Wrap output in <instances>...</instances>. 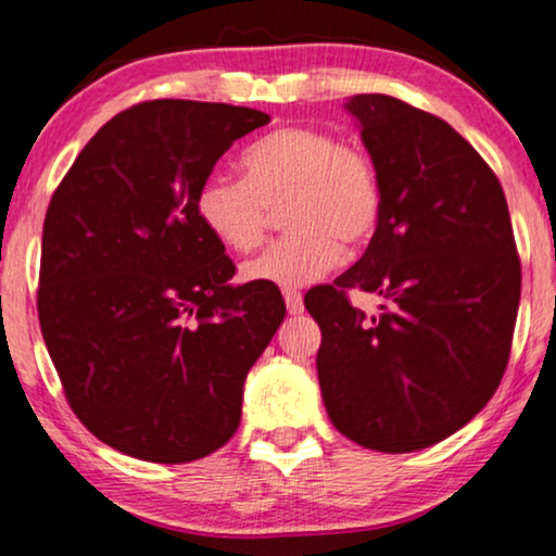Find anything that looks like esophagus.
<instances>
[{
  "instance_id": "1",
  "label": "esophagus",
  "mask_w": 556,
  "mask_h": 556,
  "mask_svg": "<svg viewBox=\"0 0 556 556\" xmlns=\"http://www.w3.org/2000/svg\"><path fill=\"white\" fill-rule=\"evenodd\" d=\"M283 299H286L288 314H291V316H299V314H303V295H301L299 291H291V288H286V291H283Z\"/></svg>"
}]
</instances>
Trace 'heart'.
<instances>
[{"label":"heart","instance_id":"heart-1","mask_svg":"<svg viewBox=\"0 0 556 556\" xmlns=\"http://www.w3.org/2000/svg\"><path fill=\"white\" fill-rule=\"evenodd\" d=\"M242 179L210 177L194 197L204 230L235 253L263 242L268 210L286 238L242 265V278L299 288L324 278L346 250L367 245L382 215V179L367 151L314 126H283L250 143Z\"/></svg>","mask_w":556,"mask_h":556}]
</instances>
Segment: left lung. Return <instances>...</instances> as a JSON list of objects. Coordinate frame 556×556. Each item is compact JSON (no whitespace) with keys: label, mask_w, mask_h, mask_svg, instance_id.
<instances>
[{"label":"left lung","mask_w":556,"mask_h":556,"mask_svg":"<svg viewBox=\"0 0 556 556\" xmlns=\"http://www.w3.org/2000/svg\"><path fill=\"white\" fill-rule=\"evenodd\" d=\"M344 109L382 179V215L352 268L306 293L321 329L318 384L333 428L379 453L453 435L504 377L521 263L496 174L443 118L382 93ZM377 292L367 317L346 290Z\"/></svg>","instance_id":"left-lung-1"}]
</instances>
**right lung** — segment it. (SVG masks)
<instances>
[{"label":"right lung","instance_id":"add662e5","mask_svg":"<svg viewBox=\"0 0 556 556\" xmlns=\"http://www.w3.org/2000/svg\"><path fill=\"white\" fill-rule=\"evenodd\" d=\"M268 121L227 103H139L52 194L37 316L67 405L113 451L189 463L238 430L242 384L286 303L270 283H230L194 197L232 141Z\"/></svg>","mask_w":556,"mask_h":556}]
</instances>
